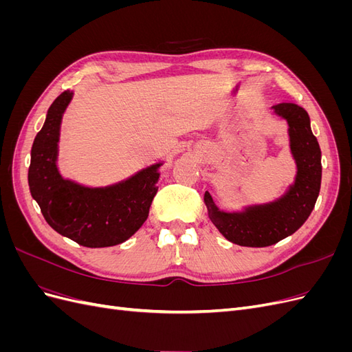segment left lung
<instances>
[{
	"label": "left lung",
	"mask_w": 352,
	"mask_h": 352,
	"mask_svg": "<svg viewBox=\"0 0 352 352\" xmlns=\"http://www.w3.org/2000/svg\"><path fill=\"white\" fill-rule=\"evenodd\" d=\"M272 109L289 126L291 153L296 163L295 182L278 199L232 212L219 210L210 192L204 194L212 225L228 241L241 247H269L292 235L311 214L320 192L322 151L311 132L308 113L292 102Z\"/></svg>",
	"instance_id": "1"
}]
</instances>
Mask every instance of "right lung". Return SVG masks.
Here are the masks:
<instances>
[{
	"label": "right lung",
	"mask_w": 352,
	"mask_h": 352,
	"mask_svg": "<svg viewBox=\"0 0 352 352\" xmlns=\"http://www.w3.org/2000/svg\"><path fill=\"white\" fill-rule=\"evenodd\" d=\"M73 98L65 91L48 109L30 151L29 189L48 225L82 247L122 243L140 230L157 194L155 163L114 185L89 188L65 179L57 167L61 119Z\"/></svg>",
	"instance_id": "add662e5"
}]
</instances>
